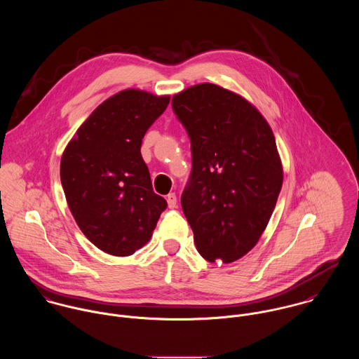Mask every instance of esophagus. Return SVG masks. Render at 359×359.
Listing matches in <instances>:
<instances>
[{"label":"esophagus","instance_id":"34e87169","mask_svg":"<svg viewBox=\"0 0 359 359\" xmlns=\"http://www.w3.org/2000/svg\"><path fill=\"white\" fill-rule=\"evenodd\" d=\"M167 205L170 208H175L177 207V196L175 194H168L167 195Z\"/></svg>","mask_w":359,"mask_h":359}]
</instances>
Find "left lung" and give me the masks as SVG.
Listing matches in <instances>:
<instances>
[{"label":"left lung","instance_id":"obj_1","mask_svg":"<svg viewBox=\"0 0 359 359\" xmlns=\"http://www.w3.org/2000/svg\"><path fill=\"white\" fill-rule=\"evenodd\" d=\"M191 138L192 172L181 205L210 262L248 255L265 231L283 182L273 133L253 103L215 84L172 97Z\"/></svg>","mask_w":359,"mask_h":359}]
</instances>
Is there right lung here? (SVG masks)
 I'll return each mask as SVG.
<instances>
[{
	"label": "right lung",
	"mask_w": 359,
	"mask_h": 359,
	"mask_svg": "<svg viewBox=\"0 0 359 359\" xmlns=\"http://www.w3.org/2000/svg\"><path fill=\"white\" fill-rule=\"evenodd\" d=\"M168 103L170 95L123 90L88 116L63 151L67 205L86 238L107 255L131 256L145 246L167 207L154 192L141 145Z\"/></svg>",
	"instance_id": "right-lung-1"
}]
</instances>
